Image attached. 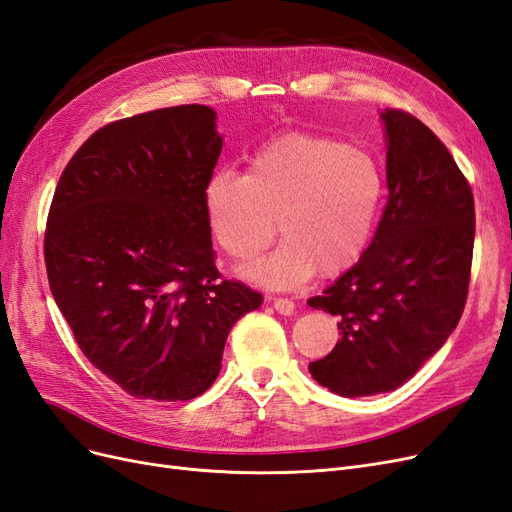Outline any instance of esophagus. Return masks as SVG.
<instances>
[{
    "label": "esophagus",
    "instance_id": "1",
    "mask_svg": "<svg viewBox=\"0 0 512 512\" xmlns=\"http://www.w3.org/2000/svg\"><path fill=\"white\" fill-rule=\"evenodd\" d=\"M272 304H274L276 312H280V315H293V310H295V304L291 300H287V298H274Z\"/></svg>",
    "mask_w": 512,
    "mask_h": 512
}]
</instances>
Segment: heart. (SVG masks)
Segmentation results:
<instances>
[{
  "label": "heart",
  "instance_id": "heart-1",
  "mask_svg": "<svg viewBox=\"0 0 512 512\" xmlns=\"http://www.w3.org/2000/svg\"><path fill=\"white\" fill-rule=\"evenodd\" d=\"M204 200L214 238L236 261L268 249L278 221L285 242L244 274L291 289L315 272L338 276L364 257L383 210L385 178L361 148L293 134L255 153L246 174H214Z\"/></svg>",
  "mask_w": 512,
  "mask_h": 512
}]
</instances>
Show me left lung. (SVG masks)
<instances>
[{"label": "left lung", "instance_id": "left-lung-1", "mask_svg": "<svg viewBox=\"0 0 512 512\" xmlns=\"http://www.w3.org/2000/svg\"><path fill=\"white\" fill-rule=\"evenodd\" d=\"M387 204L351 270L308 306L338 317L340 342L308 366L344 398L404 385L447 342L464 312L474 197L449 148L404 110H385Z\"/></svg>", "mask_w": 512, "mask_h": 512}]
</instances>
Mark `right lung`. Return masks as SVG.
<instances>
[{"instance_id": "right-lung-1", "label": "right lung", "mask_w": 512, "mask_h": 512, "mask_svg": "<svg viewBox=\"0 0 512 512\" xmlns=\"http://www.w3.org/2000/svg\"><path fill=\"white\" fill-rule=\"evenodd\" d=\"M214 117L187 104L100 127L48 210L53 298L80 351L134 398L202 395L229 329L263 302L214 266L204 200L223 148Z\"/></svg>"}]
</instances>
